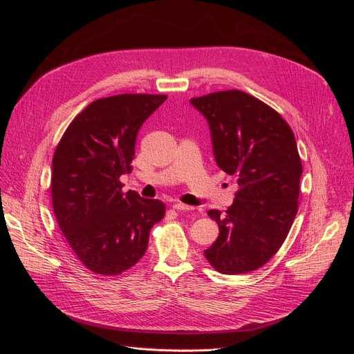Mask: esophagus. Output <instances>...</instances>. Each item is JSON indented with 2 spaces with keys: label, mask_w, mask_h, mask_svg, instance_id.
<instances>
[{
  "label": "esophagus",
  "mask_w": 354,
  "mask_h": 354,
  "mask_svg": "<svg viewBox=\"0 0 354 354\" xmlns=\"http://www.w3.org/2000/svg\"><path fill=\"white\" fill-rule=\"evenodd\" d=\"M173 208L176 209V211H192V209H194V208H192V207H189V205H185V203H181V202H177V203H174V205H173Z\"/></svg>",
  "instance_id": "obj_1"
}]
</instances>
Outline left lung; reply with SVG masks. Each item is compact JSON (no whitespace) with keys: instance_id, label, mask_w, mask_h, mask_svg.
Here are the masks:
<instances>
[{"instance_id":"8db88e82","label":"left lung","mask_w":354,"mask_h":354,"mask_svg":"<svg viewBox=\"0 0 354 354\" xmlns=\"http://www.w3.org/2000/svg\"><path fill=\"white\" fill-rule=\"evenodd\" d=\"M190 103L209 124L217 165L239 185L226 212L208 211L220 233L203 255L223 274L260 269L279 251L298 211L303 164L295 136L279 112L241 90Z\"/></svg>"}]
</instances>
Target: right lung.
Segmentation results:
<instances>
[{"label": "right lung", "instance_id": "obj_1", "mask_svg": "<svg viewBox=\"0 0 354 354\" xmlns=\"http://www.w3.org/2000/svg\"><path fill=\"white\" fill-rule=\"evenodd\" d=\"M165 94H116L94 100L73 118L53 155L51 201L60 230L78 260L95 274L116 276L142 259L159 199L122 192L133 169L136 138Z\"/></svg>", "mask_w": 354, "mask_h": 354}]
</instances>
